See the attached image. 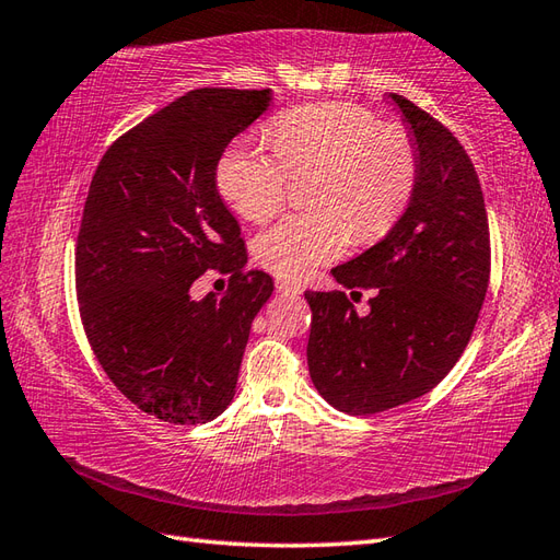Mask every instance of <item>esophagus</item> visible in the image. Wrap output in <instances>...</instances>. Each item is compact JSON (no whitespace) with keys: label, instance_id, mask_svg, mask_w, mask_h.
<instances>
[{"label":"esophagus","instance_id":"1","mask_svg":"<svg viewBox=\"0 0 560 560\" xmlns=\"http://www.w3.org/2000/svg\"><path fill=\"white\" fill-rule=\"evenodd\" d=\"M277 291L283 295H301L303 287L301 283H293V281H277Z\"/></svg>","mask_w":560,"mask_h":560}]
</instances>
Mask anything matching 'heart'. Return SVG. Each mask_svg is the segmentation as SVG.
Returning <instances> with one entry per match:
<instances>
[{
	"mask_svg": "<svg viewBox=\"0 0 560 560\" xmlns=\"http://www.w3.org/2000/svg\"><path fill=\"white\" fill-rule=\"evenodd\" d=\"M273 147L241 139L217 168L221 195L243 219L265 223L287 201L289 173L319 168L313 205L291 213L255 241V257L281 279H305L337 259L353 235L363 243L389 231L416 180V151L399 127L351 103H319L283 113L271 127Z\"/></svg>",
	"mask_w": 560,
	"mask_h": 560,
	"instance_id": "heart-1",
	"label": "heart"
}]
</instances>
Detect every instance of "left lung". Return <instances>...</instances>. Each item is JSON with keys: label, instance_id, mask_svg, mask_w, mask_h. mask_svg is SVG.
<instances>
[{"label": "left lung", "instance_id": "obj_1", "mask_svg": "<svg viewBox=\"0 0 560 560\" xmlns=\"http://www.w3.org/2000/svg\"><path fill=\"white\" fill-rule=\"evenodd\" d=\"M416 151L401 217L365 253L331 269L343 289H375L359 315L343 291H307V368L331 407L387 411L423 397L457 363L489 289L491 243L479 175L452 132L397 93Z\"/></svg>", "mask_w": 560, "mask_h": 560}]
</instances>
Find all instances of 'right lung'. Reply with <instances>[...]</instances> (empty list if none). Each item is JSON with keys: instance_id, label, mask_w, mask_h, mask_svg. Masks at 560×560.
I'll return each instance as SVG.
<instances>
[{"instance_id": "add662e5", "label": "right lung", "mask_w": 560, "mask_h": 560, "mask_svg": "<svg viewBox=\"0 0 560 560\" xmlns=\"http://www.w3.org/2000/svg\"><path fill=\"white\" fill-rule=\"evenodd\" d=\"M271 89H195L105 151L83 207L77 295L91 349L115 387L168 423L229 409L249 327L273 281L247 271L241 223L217 165L269 110ZM207 268L233 270L225 296L195 302Z\"/></svg>"}]
</instances>
